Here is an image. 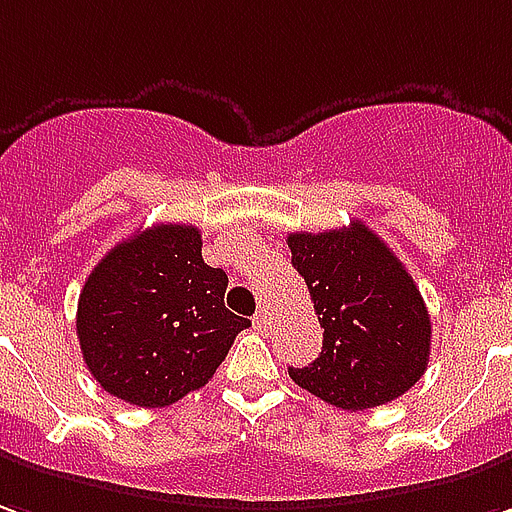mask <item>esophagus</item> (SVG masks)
I'll use <instances>...</instances> for the list:
<instances>
[{
    "mask_svg": "<svg viewBox=\"0 0 512 512\" xmlns=\"http://www.w3.org/2000/svg\"><path fill=\"white\" fill-rule=\"evenodd\" d=\"M252 321H255V327H257V330H260V332H266L268 327H271V316H268L266 307H260V310H257L255 318H252Z\"/></svg>",
    "mask_w": 512,
    "mask_h": 512,
    "instance_id": "1",
    "label": "esophagus"
}]
</instances>
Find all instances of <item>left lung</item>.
<instances>
[{
    "instance_id": "obj_1",
    "label": "left lung",
    "mask_w": 512,
    "mask_h": 512,
    "mask_svg": "<svg viewBox=\"0 0 512 512\" xmlns=\"http://www.w3.org/2000/svg\"><path fill=\"white\" fill-rule=\"evenodd\" d=\"M288 249L324 327L321 355L288 368L291 380L341 410L380 407L410 391L430 360L432 324L399 257L363 221L291 232Z\"/></svg>"
}]
</instances>
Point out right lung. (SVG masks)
I'll list each match as a JSON object with an SVG mask.
<instances>
[{
    "instance_id": "add662e5",
    "label": "right lung",
    "mask_w": 512,
    "mask_h": 512,
    "mask_svg": "<svg viewBox=\"0 0 512 512\" xmlns=\"http://www.w3.org/2000/svg\"><path fill=\"white\" fill-rule=\"evenodd\" d=\"M227 274L202 260V232L157 224L107 252L82 285L77 338L110 396L174 405L216 374L249 327L224 307Z\"/></svg>"
}]
</instances>
